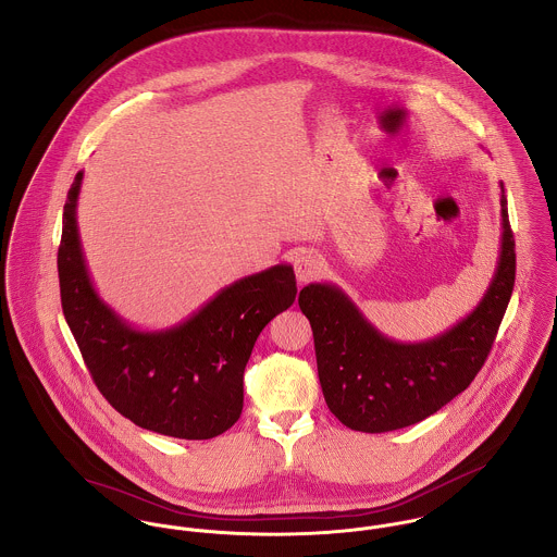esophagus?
Segmentation results:
<instances>
[{"mask_svg": "<svg viewBox=\"0 0 557 557\" xmlns=\"http://www.w3.org/2000/svg\"><path fill=\"white\" fill-rule=\"evenodd\" d=\"M322 273V260L313 252H300L295 257V275L299 282H311Z\"/></svg>", "mask_w": 557, "mask_h": 557, "instance_id": "esophagus-1", "label": "esophagus"}]
</instances>
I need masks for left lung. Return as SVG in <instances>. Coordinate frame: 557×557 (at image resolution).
Returning a JSON list of instances; mask_svg holds the SVG:
<instances>
[{
	"label": "left lung",
	"mask_w": 557,
	"mask_h": 557,
	"mask_svg": "<svg viewBox=\"0 0 557 557\" xmlns=\"http://www.w3.org/2000/svg\"><path fill=\"white\" fill-rule=\"evenodd\" d=\"M500 190L503 235L490 288L467 318L429 342L387 339L335 284L300 290L324 400L347 429L375 434L418 424L481 371L513 295V231L503 184Z\"/></svg>",
	"instance_id": "obj_1"
}]
</instances>
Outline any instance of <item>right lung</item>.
I'll return each instance as SVG.
<instances>
[{
	"instance_id": "1",
	"label": "right lung",
	"mask_w": 557,
	"mask_h": 557,
	"mask_svg": "<svg viewBox=\"0 0 557 557\" xmlns=\"http://www.w3.org/2000/svg\"><path fill=\"white\" fill-rule=\"evenodd\" d=\"M76 173L63 208L59 286L67 326L106 400L139 429L203 441L231 429L244 409V371L260 331L297 299L290 264L222 288L184 322L139 331L97 295L78 233Z\"/></svg>"
}]
</instances>
